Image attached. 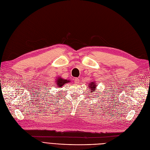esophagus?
Returning a JSON list of instances; mask_svg holds the SVG:
<instances>
[{
  "instance_id": "esophagus-1",
  "label": "esophagus",
  "mask_w": 150,
  "mask_h": 150,
  "mask_svg": "<svg viewBox=\"0 0 150 150\" xmlns=\"http://www.w3.org/2000/svg\"><path fill=\"white\" fill-rule=\"evenodd\" d=\"M74 81V83H79V78H75Z\"/></svg>"
}]
</instances>
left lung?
I'll list each match as a JSON object with an SVG mask.
<instances>
[{
	"label": "left lung",
	"mask_w": 150,
	"mask_h": 150,
	"mask_svg": "<svg viewBox=\"0 0 150 150\" xmlns=\"http://www.w3.org/2000/svg\"><path fill=\"white\" fill-rule=\"evenodd\" d=\"M88 86H88V87L91 89L92 92H95V91H96L95 88H96V87H97V83H96V82H91Z\"/></svg>",
	"instance_id": "obj_1"
}]
</instances>
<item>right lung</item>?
Returning a JSON list of instances; mask_svg holds the SVG:
<instances>
[{
  "instance_id": "1",
  "label": "right lung",
  "mask_w": 150,
  "mask_h": 150,
  "mask_svg": "<svg viewBox=\"0 0 150 150\" xmlns=\"http://www.w3.org/2000/svg\"><path fill=\"white\" fill-rule=\"evenodd\" d=\"M70 81L67 80V79H64L62 77H58L57 79V80L56 81V83L57 84V87H59L62 88L63 87V86L64 84V83H67L69 82Z\"/></svg>"
}]
</instances>
